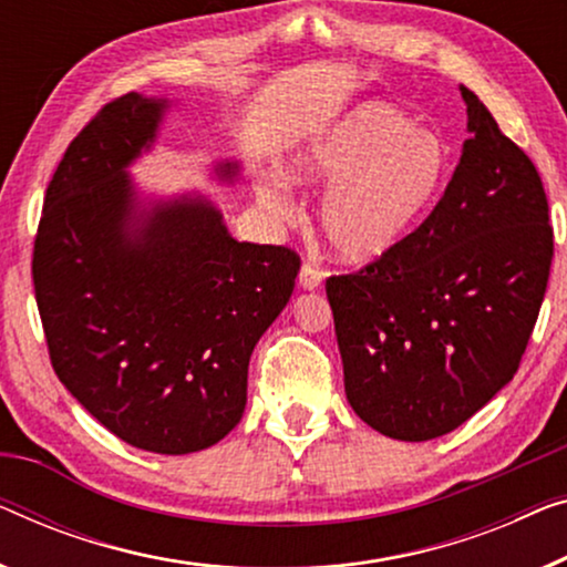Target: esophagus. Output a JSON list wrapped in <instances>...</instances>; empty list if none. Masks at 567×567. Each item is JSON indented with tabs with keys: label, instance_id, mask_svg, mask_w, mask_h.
<instances>
[{
	"label": "esophagus",
	"instance_id": "obj_1",
	"mask_svg": "<svg viewBox=\"0 0 567 567\" xmlns=\"http://www.w3.org/2000/svg\"><path fill=\"white\" fill-rule=\"evenodd\" d=\"M322 278H324L322 270L315 268L311 264H303L301 270H299V286H301V289H307V291L319 289V284H322Z\"/></svg>",
	"mask_w": 567,
	"mask_h": 567
}]
</instances>
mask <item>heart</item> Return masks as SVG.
I'll use <instances>...</instances> for the list:
<instances>
[{
  "label": "heart",
  "instance_id": "b5f03b06",
  "mask_svg": "<svg viewBox=\"0 0 567 567\" xmlns=\"http://www.w3.org/2000/svg\"><path fill=\"white\" fill-rule=\"evenodd\" d=\"M447 147L391 104L368 102L344 114L291 155L297 186H327L317 227L342 260H373L391 250L437 199ZM258 199L276 217L291 215L286 186L268 182Z\"/></svg>",
  "mask_w": 567,
  "mask_h": 567
}]
</instances>
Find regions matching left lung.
I'll return each instance as SVG.
<instances>
[{"mask_svg": "<svg viewBox=\"0 0 567 567\" xmlns=\"http://www.w3.org/2000/svg\"><path fill=\"white\" fill-rule=\"evenodd\" d=\"M461 94L471 137L437 207L324 286L352 412L404 442L453 432L514 379L555 250L535 163Z\"/></svg>", "mask_w": 567, "mask_h": 567, "instance_id": "obj_1", "label": "left lung"}]
</instances>
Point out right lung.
Returning <instances> with one entry per match:
<instances>
[{
    "label": "right lung",
    "mask_w": 567,
    "mask_h": 567,
    "mask_svg": "<svg viewBox=\"0 0 567 567\" xmlns=\"http://www.w3.org/2000/svg\"><path fill=\"white\" fill-rule=\"evenodd\" d=\"M166 100L130 92L73 137L48 184L32 284L53 371L127 445L186 455L240 422L252 348L299 256L237 243L207 196L137 207L125 174ZM233 178L237 163L219 166Z\"/></svg>",
    "instance_id": "right-lung-1"
}]
</instances>
